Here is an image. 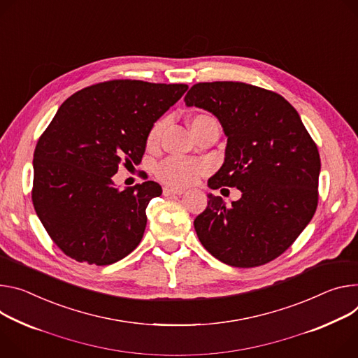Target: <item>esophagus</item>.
I'll return each mask as SVG.
<instances>
[{
    "label": "esophagus",
    "instance_id": "1",
    "mask_svg": "<svg viewBox=\"0 0 358 358\" xmlns=\"http://www.w3.org/2000/svg\"><path fill=\"white\" fill-rule=\"evenodd\" d=\"M182 192H184V189H180V188H171V187H164V188H162V194H164L166 197L181 196Z\"/></svg>",
    "mask_w": 358,
    "mask_h": 358
}]
</instances>
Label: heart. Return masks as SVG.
<instances>
[{"instance_id": "obj_1", "label": "heart", "mask_w": 358, "mask_h": 358, "mask_svg": "<svg viewBox=\"0 0 358 358\" xmlns=\"http://www.w3.org/2000/svg\"><path fill=\"white\" fill-rule=\"evenodd\" d=\"M210 120H214V118H211L210 115H206V114L194 115L189 120L192 133L196 131V129L203 122L210 121ZM164 128H166V120H158L157 122L152 124V127L150 128V131L147 134V138H145V145L148 150H152L158 145ZM206 171H207V167L201 161L171 157V158L161 161L159 164L155 167L154 173H155V177L162 184H166L173 188H182V187H187V185H191L196 182Z\"/></svg>"}]
</instances>
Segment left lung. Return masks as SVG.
I'll return each instance as SVG.
<instances>
[{"label": "left lung", "instance_id": "1", "mask_svg": "<svg viewBox=\"0 0 358 358\" xmlns=\"http://www.w3.org/2000/svg\"><path fill=\"white\" fill-rule=\"evenodd\" d=\"M184 101L213 113L227 136L213 189L237 187L227 207L208 196L194 220L204 248L224 264L251 268L281 255L311 221L318 204L320 154L299 113L280 94L238 81L194 84Z\"/></svg>", "mask_w": 358, "mask_h": 358}]
</instances>
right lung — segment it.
<instances>
[{
    "instance_id": "1",
    "label": "right lung",
    "mask_w": 358,
    "mask_h": 358,
    "mask_svg": "<svg viewBox=\"0 0 358 358\" xmlns=\"http://www.w3.org/2000/svg\"><path fill=\"white\" fill-rule=\"evenodd\" d=\"M187 84L110 80L61 104L34 151L31 199L54 244L78 263L108 266L131 252L147 225L145 208L161 185L120 189L118 167L141 162L152 124Z\"/></svg>"
}]
</instances>
